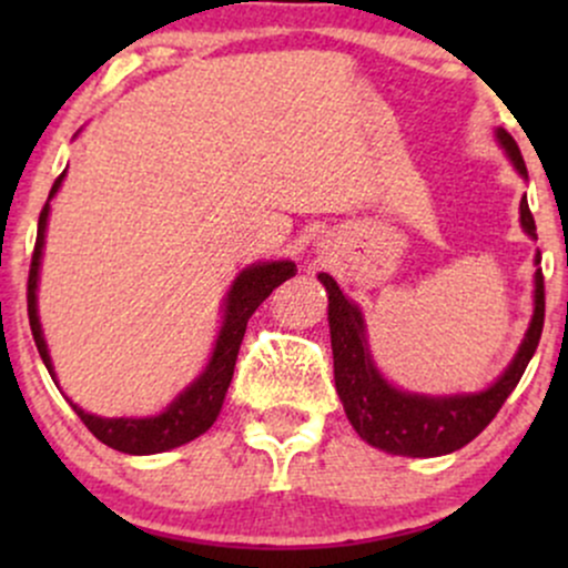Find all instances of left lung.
Listing matches in <instances>:
<instances>
[{
  "label": "left lung",
  "mask_w": 568,
  "mask_h": 568,
  "mask_svg": "<svg viewBox=\"0 0 568 568\" xmlns=\"http://www.w3.org/2000/svg\"><path fill=\"white\" fill-rule=\"evenodd\" d=\"M501 146L507 149L515 168L526 175L524 158L505 130H497ZM520 224L531 234L537 232L526 197L520 200ZM539 264V256H537ZM537 291H534V317L510 368L499 376L497 384L478 395L454 397H425L395 389L379 376L368 355L366 328L355 304L344 298L336 280L321 275L328 291V323L331 347H334V379L342 397L347 419L355 433L371 446L397 456H440L467 446L491 425L494 416L505 406L515 384L520 382L526 366L539 347L545 325V275L537 270Z\"/></svg>",
  "instance_id": "left-lung-1"
}]
</instances>
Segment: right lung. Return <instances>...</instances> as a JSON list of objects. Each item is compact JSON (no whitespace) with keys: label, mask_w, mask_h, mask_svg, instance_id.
Listing matches in <instances>:
<instances>
[{"label":"right lung","mask_w":568,"mask_h":568,"mask_svg":"<svg viewBox=\"0 0 568 568\" xmlns=\"http://www.w3.org/2000/svg\"><path fill=\"white\" fill-rule=\"evenodd\" d=\"M67 173V171H63ZM63 173L58 175L53 189H50V197L61 186ZM48 211L50 200L44 202L42 213H39V230H37V243L34 253H31V266H29V285H26V302H29V325L31 334H34V344L39 349V357L48 366L50 376L53 366H50L48 347H44L42 328H39L37 317V272H39V258H42V245H44V226H48ZM296 275V264L293 262H272V264H256L251 270H245L243 275L234 280L230 298H226V315L224 325H221V334L213 349L211 363L202 371V376L186 393H181L171 403V408L162 410L160 416L152 419H101V416L84 414L82 408H77V416L82 419V425L95 435L98 440L106 443L109 448H116L122 454H160L168 448L184 446V443L200 438L207 427L216 422L221 403H224L226 387H230L234 363H237L240 344H243L247 317L256 312V306L277 288L280 283Z\"/></svg>","instance_id":"right-lung-1"}]
</instances>
